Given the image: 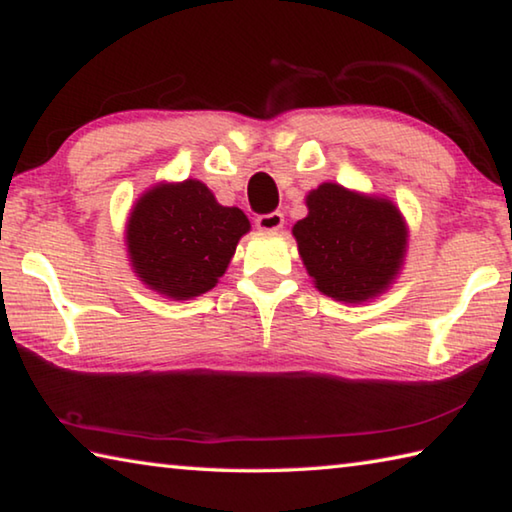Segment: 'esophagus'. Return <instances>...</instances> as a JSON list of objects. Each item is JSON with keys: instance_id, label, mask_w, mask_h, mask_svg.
Returning <instances> with one entry per match:
<instances>
[{"instance_id": "34e87169", "label": "esophagus", "mask_w": 512, "mask_h": 512, "mask_svg": "<svg viewBox=\"0 0 512 512\" xmlns=\"http://www.w3.org/2000/svg\"><path fill=\"white\" fill-rule=\"evenodd\" d=\"M255 223H257L259 230H266V232L280 230L282 223H284V214L277 212V210L275 212H268V214H259L257 219H255Z\"/></svg>"}]
</instances>
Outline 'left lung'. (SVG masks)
Masks as SVG:
<instances>
[{
	"label": "left lung",
	"mask_w": 512,
	"mask_h": 512,
	"mask_svg": "<svg viewBox=\"0 0 512 512\" xmlns=\"http://www.w3.org/2000/svg\"><path fill=\"white\" fill-rule=\"evenodd\" d=\"M307 207V219L293 225V237L318 291L363 302L393 282L404 257L406 228L391 201L325 183L307 196Z\"/></svg>",
	"instance_id": "1"
}]
</instances>
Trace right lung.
Listing matches in <instances>:
<instances>
[{
	"mask_svg": "<svg viewBox=\"0 0 512 512\" xmlns=\"http://www.w3.org/2000/svg\"><path fill=\"white\" fill-rule=\"evenodd\" d=\"M248 230L239 207H223L201 180H185L144 194L128 219L126 239L142 282L187 300L214 287Z\"/></svg>",
	"mask_w": 512,
	"mask_h": 512,
	"instance_id": "add662e5",
	"label": "right lung"
}]
</instances>
